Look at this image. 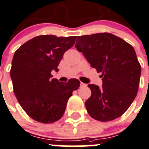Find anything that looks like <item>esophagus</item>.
<instances>
[{
    "label": "esophagus",
    "mask_w": 149,
    "mask_h": 149,
    "mask_svg": "<svg viewBox=\"0 0 149 149\" xmlns=\"http://www.w3.org/2000/svg\"><path fill=\"white\" fill-rule=\"evenodd\" d=\"M87 87V84H84V83L83 82L80 83V87H81V88H82V87Z\"/></svg>",
    "instance_id": "obj_1"
}]
</instances>
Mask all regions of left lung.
I'll return each instance as SVG.
<instances>
[{
  "mask_svg": "<svg viewBox=\"0 0 149 149\" xmlns=\"http://www.w3.org/2000/svg\"><path fill=\"white\" fill-rule=\"evenodd\" d=\"M75 47L101 73L102 87L88 84L92 92L85 102L89 115L105 122L121 116L135 98L140 82L141 67L134 48L109 33L79 36Z\"/></svg>",
  "mask_w": 149,
  "mask_h": 149,
  "instance_id": "1",
  "label": "left lung"
}]
</instances>
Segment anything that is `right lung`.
<instances>
[{
  "instance_id": "1",
  "label": "right lung",
  "mask_w": 149,
  "mask_h": 149,
  "mask_svg": "<svg viewBox=\"0 0 149 149\" xmlns=\"http://www.w3.org/2000/svg\"><path fill=\"white\" fill-rule=\"evenodd\" d=\"M76 37L37 36L15 51L10 70L15 95L34 120L51 123L59 120L73 91L79 88L78 79L62 83L51 75L52 70H59L64 54L74 45Z\"/></svg>"
}]
</instances>
